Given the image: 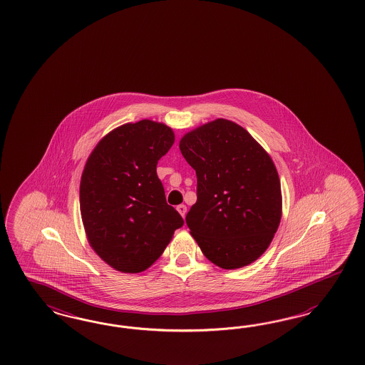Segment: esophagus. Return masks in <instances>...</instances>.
<instances>
[{
    "mask_svg": "<svg viewBox=\"0 0 365 365\" xmlns=\"http://www.w3.org/2000/svg\"><path fill=\"white\" fill-rule=\"evenodd\" d=\"M177 210L179 211V214L185 218V215H186V212H187V207H186L185 205H179L177 207Z\"/></svg>",
    "mask_w": 365,
    "mask_h": 365,
    "instance_id": "1",
    "label": "esophagus"
}]
</instances>
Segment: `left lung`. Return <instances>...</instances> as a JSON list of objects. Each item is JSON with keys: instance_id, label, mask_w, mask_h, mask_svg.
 Segmentation results:
<instances>
[{"instance_id": "8db88e82", "label": "left lung", "mask_w": 365, "mask_h": 365, "mask_svg": "<svg viewBox=\"0 0 365 365\" xmlns=\"http://www.w3.org/2000/svg\"><path fill=\"white\" fill-rule=\"evenodd\" d=\"M179 148L197 174V203L186 223L202 253L223 269L252 264L281 221L273 160L245 128L225 119L186 133Z\"/></svg>"}]
</instances>
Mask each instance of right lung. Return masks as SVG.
<instances>
[{
    "label": "right lung",
    "instance_id": "1",
    "mask_svg": "<svg viewBox=\"0 0 365 365\" xmlns=\"http://www.w3.org/2000/svg\"><path fill=\"white\" fill-rule=\"evenodd\" d=\"M162 123L140 120L100 140L84 167L80 211L92 249L123 273H139L165 252L183 218L167 205L158 160L174 144Z\"/></svg>",
    "mask_w": 365,
    "mask_h": 365
}]
</instances>
